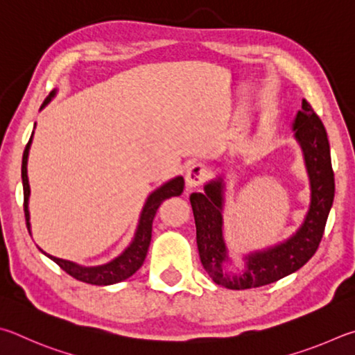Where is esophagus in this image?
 Wrapping results in <instances>:
<instances>
[{
	"label": "esophagus",
	"mask_w": 355,
	"mask_h": 355,
	"mask_svg": "<svg viewBox=\"0 0 355 355\" xmlns=\"http://www.w3.org/2000/svg\"><path fill=\"white\" fill-rule=\"evenodd\" d=\"M210 176V170L202 164H195L189 168L187 174H185V182L190 189H196L207 181Z\"/></svg>",
	"instance_id": "1"
}]
</instances>
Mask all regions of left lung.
Instances as JSON below:
<instances>
[{
	"instance_id": "left-lung-1",
	"label": "left lung",
	"mask_w": 355,
	"mask_h": 355,
	"mask_svg": "<svg viewBox=\"0 0 355 355\" xmlns=\"http://www.w3.org/2000/svg\"><path fill=\"white\" fill-rule=\"evenodd\" d=\"M293 129L306 155L312 184V204L300 231L285 243L248 256L246 271L235 276L223 270L227 256L221 232V179L207 184L204 193H191L190 196L201 263L212 281L221 287L246 290L276 282L300 270L318 250L335 195L331 146L324 124L306 99H302V110L297 112Z\"/></svg>"
}]
</instances>
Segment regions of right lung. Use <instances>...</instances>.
<instances>
[{
  "mask_svg": "<svg viewBox=\"0 0 355 355\" xmlns=\"http://www.w3.org/2000/svg\"><path fill=\"white\" fill-rule=\"evenodd\" d=\"M54 93H49V95L45 98L42 107L51 101ZM31 140H33V135L28 141L26 148H24L23 153V160H21V179H23V195H24V201H23V207H24V218H26V226L29 231V210H28V198H29V182H28V154H29V145ZM184 191V179L179 176L173 181L166 182L165 185H162L159 190H155L154 193L148 198V201L143 207V212L140 216V223L139 227H137V234L135 239L130 246L124 251L120 257H116L112 262L105 263V265H99V266H90V268H85V266H79L73 262H68V260L64 259H58L49 256L48 257L54 260L62 270H64L67 275H70L71 277L78 279L80 282L85 284H92V285H110V284H116L121 282L124 279H128L134 275V272L140 268L145 262L146 252L149 243H151V232H153V221L154 216L157 214V209L166 201L168 198L173 196H179Z\"/></svg>",
  "mask_w": 355,
  "mask_h": 355,
  "instance_id": "right-lung-1",
  "label": "right lung"
}]
</instances>
